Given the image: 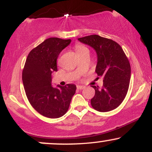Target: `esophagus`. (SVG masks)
I'll list each match as a JSON object with an SVG mask.
<instances>
[{
    "mask_svg": "<svg viewBox=\"0 0 152 152\" xmlns=\"http://www.w3.org/2000/svg\"><path fill=\"white\" fill-rule=\"evenodd\" d=\"M85 88H86V86H83V85H78V86H77V88H78V89H80V90L84 89Z\"/></svg>",
    "mask_w": 152,
    "mask_h": 152,
    "instance_id": "esophagus-1",
    "label": "esophagus"
}]
</instances>
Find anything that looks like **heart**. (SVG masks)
<instances>
[{
    "mask_svg": "<svg viewBox=\"0 0 152 152\" xmlns=\"http://www.w3.org/2000/svg\"><path fill=\"white\" fill-rule=\"evenodd\" d=\"M75 49H76V51L77 54H78L83 53V52L84 51H86V50H88V48H86V47H85L84 46H83V45L80 44V43H77V44L76 45V46H75Z\"/></svg>",
    "mask_w": 152,
    "mask_h": 152,
    "instance_id": "obj_1",
    "label": "heart"
}]
</instances>
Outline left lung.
<instances>
[{
	"label": "left lung",
	"mask_w": 152,
	"mask_h": 152,
	"mask_svg": "<svg viewBox=\"0 0 152 152\" xmlns=\"http://www.w3.org/2000/svg\"><path fill=\"white\" fill-rule=\"evenodd\" d=\"M80 42L94 48L96 53V72L104 76L102 88L92 86L95 95L91 99L94 109L106 112L117 108L128 91L131 66L123 49L117 43L98 35L78 38Z\"/></svg>",
	"instance_id": "left-lung-1"
}]
</instances>
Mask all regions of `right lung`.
I'll list each match as a JSON object with an SVG mask.
<instances>
[{"instance_id":"right-lung-1","label":"right lung","mask_w":152,"mask_h":152,"mask_svg":"<svg viewBox=\"0 0 152 152\" xmlns=\"http://www.w3.org/2000/svg\"><path fill=\"white\" fill-rule=\"evenodd\" d=\"M71 42V39L49 38L31 50L26 58L22 74L26 94L31 106L46 117L64 116L76 93L73 83L52 86L51 74L57 71V58Z\"/></svg>"}]
</instances>
